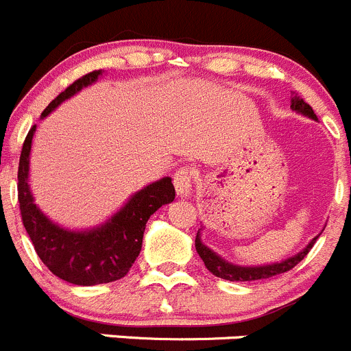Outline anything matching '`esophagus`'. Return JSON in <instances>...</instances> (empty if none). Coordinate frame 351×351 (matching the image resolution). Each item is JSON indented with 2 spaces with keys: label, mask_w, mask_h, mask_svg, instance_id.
Instances as JSON below:
<instances>
[{
  "label": "esophagus",
  "mask_w": 351,
  "mask_h": 351,
  "mask_svg": "<svg viewBox=\"0 0 351 351\" xmlns=\"http://www.w3.org/2000/svg\"><path fill=\"white\" fill-rule=\"evenodd\" d=\"M193 171L189 167H180L174 176L176 191L180 197H186L191 194V187H193Z\"/></svg>",
  "instance_id": "1"
}]
</instances>
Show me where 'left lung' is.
<instances>
[{
  "label": "left lung",
  "mask_w": 351,
  "mask_h": 351,
  "mask_svg": "<svg viewBox=\"0 0 351 351\" xmlns=\"http://www.w3.org/2000/svg\"><path fill=\"white\" fill-rule=\"evenodd\" d=\"M292 109L297 110V112L305 114V116L312 117V119H315V114H314V110H312V107L308 106V104L305 102L302 97H298V93L292 99ZM315 239H312L311 244H308L304 251L298 252L297 256H293V258L285 259V261H282V263H276V265L258 266V268H242V266H235V265H230V263L223 261L220 256L215 254L213 251H210V249H208L206 245L201 242L199 232H197L194 245H196V251H197V254H199V258L203 259L204 266H206V268L210 269L215 276L228 280V282H254V280L273 278V276L290 271V269L295 268V266H297L298 263H300L302 259L308 254V251L312 249V245L315 244Z\"/></svg>",
  "instance_id": "obj_1"
}]
</instances>
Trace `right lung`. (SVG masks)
I'll return each mask as SVG.
<instances>
[{"instance_id":"1","label":"right lung","mask_w":351,"mask_h":351,"mask_svg":"<svg viewBox=\"0 0 351 351\" xmlns=\"http://www.w3.org/2000/svg\"><path fill=\"white\" fill-rule=\"evenodd\" d=\"M100 69L90 71L73 82L44 109L46 117L62 100L83 86L95 82ZM36 124L30 128L22 147L19 164V203L23 227L32 241L37 256L53 275L73 285H100L128 275L143 244L147 221L162 204L174 201L176 189L171 177L150 184L134 194L126 206L106 225L90 232H69L59 228L34 204L29 182V155Z\"/></svg>"}]
</instances>
